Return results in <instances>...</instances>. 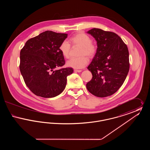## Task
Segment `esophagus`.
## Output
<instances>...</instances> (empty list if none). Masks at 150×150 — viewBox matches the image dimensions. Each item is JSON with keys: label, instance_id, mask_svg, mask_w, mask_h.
Segmentation results:
<instances>
[{"label": "esophagus", "instance_id": "esophagus-1", "mask_svg": "<svg viewBox=\"0 0 150 150\" xmlns=\"http://www.w3.org/2000/svg\"><path fill=\"white\" fill-rule=\"evenodd\" d=\"M74 71L80 72L82 71V70H74Z\"/></svg>", "mask_w": 150, "mask_h": 150}]
</instances>
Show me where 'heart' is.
<instances>
[{
  "label": "heart",
  "instance_id": "heart-1",
  "mask_svg": "<svg viewBox=\"0 0 150 150\" xmlns=\"http://www.w3.org/2000/svg\"><path fill=\"white\" fill-rule=\"evenodd\" d=\"M69 42L73 45L80 46L79 56L80 57L71 58L66 62L67 66L74 69L84 68L88 63V58L94 57L97 52L96 45L92 42V39L89 36L84 33H78L72 36L69 39ZM67 40H64L60 44L59 50L62 56L65 58H68L70 50V44Z\"/></svg>",
  "mask_w": 150,
  "mask_h": 150
}]
</instances>
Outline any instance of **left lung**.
Instances as JSON below:
<instances>
[{"label":"left lung","mask_w":150,"mask_h":150,"mask_svg":"<svg viewBox=\"0 0 150 150\" xmlns=\"http://www.w3.org/2000/svg\"><path fill=\"white\" fill-rule=\"evenodd\" d=\"M87 33L95 38L97 49L88 67L93 77L86 88L96 97L111 96L121 87L128 74V47L113 32L94 28Z\"/></svg>","instance_id":"obj_1"}]
</instances>
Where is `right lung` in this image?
Instances as JSON below:
<instances>
[{
	"instance_id": "add662e5",
	"label": "right lung",
	"mask_w": 150,
	"mask_h": 150,
	"mask_svg": "<svg viewBox=\"0 0 150 150\" xmlns=\"http://www.w3.org/2000/svg\"><path fill=\"white\" fill-rule=\"evenodd\" d=\"M67 37V34L46 31L30 39L21 50L20 70L36 96L52 98L64 91L67 76L74 71L71 67L58 69L65 64L59 47Z\"/></svg>"
}]
</instances>
